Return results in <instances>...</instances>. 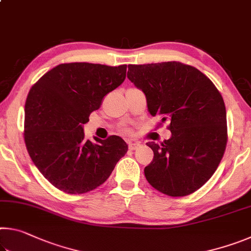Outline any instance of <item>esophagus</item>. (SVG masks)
I'll return each mask as SVG.
<instances>
[{
	"mask_svg": "<svg viewBox=\"0 0 251 251\" xmlns=\"http://www.w3.org/2000/svg\"><path fill=\"white\" fill-rule=\"evenodd\" d=\"M138 147H139V144L138 143H129V145H128V148H129L130 151L137 150Z\"/></svg>",
	"mask_w": 251,
	"mask_h": 251,
	"instance_id": "34e87169",
	"label": "esophagus"
}]
</instances>
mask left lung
<instances>
[{"mask_svg": "<svg viewBox=\"0 0 251 251\" xmlns=\"http://www.w3.org/2000/svg\"><path fill=\"white\" fill-rule=\"evenodd\" d=\"M127 77L146 96L151 116L169 121L171 138L158 145L144 169L147 181L168 196L196 192L214 175L227 144L222 95L201 71L179 62L128 65Z\"/></svg>", "mask_w": 251, "mask_h": 251, "instance_id": "8db88e82", "label": "left lung"}]
</instances>
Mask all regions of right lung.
<instances>
[{"mask_svg": "<svg viewBox=\"0 0 251 251\" xmlns=\"http://www.w3.org/2000/svg\"><path fill=\"white\" fill-rule=\"evenodd\" d=\"M127 65L59 64L33 85L25 103L24 141L37 169L57 189L84 194L100 186L128 146L120 136L85 139L84 124L124 82Z\"/></svg>", "mask_w": 251, "mask_h": 251, "instance_id": "right-lung-1", "label": "right lung"}]
</instances>
